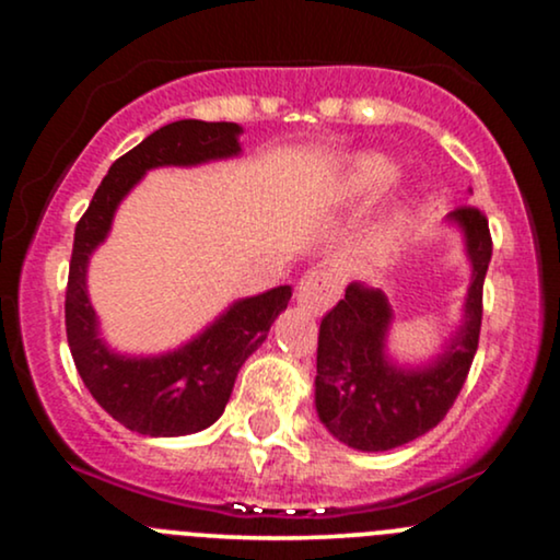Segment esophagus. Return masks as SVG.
Here are the masks:
<instances>
[{"label":"esophagus","instance_id":"esophagus-1","mask_svg":"<svg viewBox=\"0 0 560 560\" xmlns=\"http://www.w3.org/2000/svg\"><path fill=\"white\" fill-rule=\"evenodd\" d=\"M339 292H342V281L339 276L329 271V268H316L300 281L298 287V302L305 305L307 311L324 313L337 302Z\"/></svg>","mask_w":560,"mask_h":560}]
</instances>
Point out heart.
<instances>
[{
    "label": "heart",
    "mask_w": 560,
    "mask_h": 560,
    "mask_svg": "<svg viewBox=\"0 0 560 560\" xmlns=\"http://www.w3.org/2000/svg\"><path fill=\"white\" fill-rule=\"evenodd\" d=\"M395 176V168H392L389 160L384 158H363L361 163L355 165L345 184L347 197H371L378 195Z\"/></svg>",
    "instance_id": "b5f03b06"
}]
</instances>
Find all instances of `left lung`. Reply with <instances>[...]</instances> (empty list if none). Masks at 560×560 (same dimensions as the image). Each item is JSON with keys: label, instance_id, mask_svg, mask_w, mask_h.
<instances>
[{"label": "left lung", "instance_id": "8db88e82", "mask_svg": "<svg viewBox=\"0 0 560 560\" xmlns=\"http://www.w3.org/2000/svg\"><path fill=\"white\" fill-rule=\"evenodd\" d=\"M466 234L474 281L466 320L442 358L423 371H402L384 358L392 311L382 292L350 284L345 300L320 318L316 358V408L320 421L355 450L400 447L427 434L447 416L464 389L481 331V289L492 258L487 215L474 205L450 213Z\"/></svg>", "mask_w": 560, "mask_h": 560}]
</instances>
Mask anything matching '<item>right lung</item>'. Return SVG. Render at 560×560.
I'll return each mask as SVG.
<instances>
[{"label": "right lung", "mask_w": 560, "mask_h": 560, "mask_svg": "<svg viewBox=\"0 0 560 560\" xmlns=\"http://www.w3.org/2000/svg\"><path fill=\"white\" fill-rule=\"evenodd\" d=\"M236 124L176 120L158 128L118 158L96 186L86 213L75 223L66 289V331L75 369L92 397L126 429L150 436H178L208 429L226 408L242 363L268 337L287 307L292 287H276L231 305L208 331L182 350L160 358L115 355L96 337L86 298V262L110 231L115 208L150 168L197 165L240 152Z\"/></svg>", "instance_id": "add662e5"}]
</instances>
